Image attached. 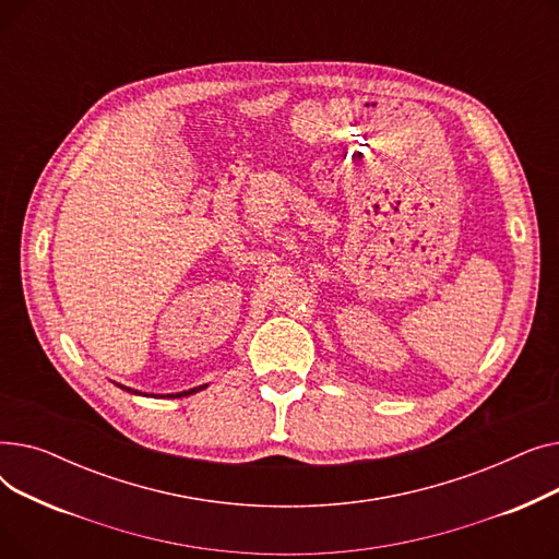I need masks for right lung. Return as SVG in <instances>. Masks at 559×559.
Masks as SVG:
<instances>
[{
    "label": "right lung",
    "mask_w": 559,
    "mask_h": 559,
    "mask_svg": "<svg viewBox=\"0 0 559 559\" xmlns=\"http://www.w3.org/2000/svg\"><path fill=\"white\" fill-rule=\"evenodd\" d=\"M129 392H131V390H129ZM190 392H194V390H190ZM190 392H188V394H190ZM135 394H138V392H135ZM176 396H181V394H176Z\"/></svg>",
    "instance_id": "add662e5"
}]
</instances>
